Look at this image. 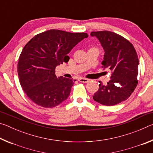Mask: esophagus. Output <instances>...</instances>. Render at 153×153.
I'll list each match as a JSON object with an SVG mask.
<instances>
[{"mask_svg": "<svg viewBox=\"0 0 153 153\" xmlns=\"http://www.w3.org/2000/svg\"><path fill=\"white\" fill-rule=\"evenodd\" d=\"M78 81L80 82H82V83H87L89 82V79H87V78H83V77H79L78 79Z\"/></svg>", "mask_w": 153, "mask_h": 153, "instance_id": "1", "label": "esophagus"}]
</instances>
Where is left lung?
<instances>
[{
	"instance_id": "obj_1",
	"label": "left lung",
	"mask_w": 153,
	"mask_h": 153,
	"mask_svg": "<svg viewBox=\"0 0 153 153\" xmlns=\"http://www.w3.org/2000/svg\"><path fill=\"white\" fill-rule=\"evenodd\" d=\"M90 35L99 40L104 50L102 67L111 72L107 85L99 82V88L93 99L106 106L119 104L130 97L138 84L139 63L136 51L132 44L117 33L99 31Z\"/></svg>"
}]
</instances>
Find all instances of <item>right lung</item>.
<instances>
[{
    "instance_id": "obj_1",
    "label": "right lung",
    "mask_w": 153,
    "mask_h": 153,
    "mask_svg": "<svg viewBox=\"0 0 153 153\" xmlns=\"http://www.w3.org/2000/svg\"><path fill=\"white\" fill-rule=\"evenodd\" d=\"M88 35L50 30L38 33L22 50L17 73L23 90L31 100L45 108H52L65 101L74 85L72 79L55 75V68L63 62L77 44Z\"/></svg>"
}]
</instances>
